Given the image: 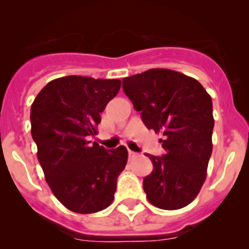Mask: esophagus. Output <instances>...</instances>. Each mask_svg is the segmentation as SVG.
Returning a JSON list of instances; mask_svg holds the SVG:
<instances>
[{"mask_svg": "<svg viewBox=\"0 0 249 249\" xmlns=\"http://www.w3.org/2000/svg\"><path fill=\"white\" fill-rule=\"evenodd\" d=\"M137 155V153L132 152V150H129V158L130 159H132V158H135Z\"/></svg>", "mask_w": 249, "mask_h": 249, "instance_id": "1", "label": "esophagus"}]
</instances>
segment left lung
Masks as SVG:
<instances>
[{"instance_id": "1", "label": "left lung", "mask_w": 249, "mask_h": 249, "mask_svg": "<svg viewBox=\"0 0 249 249\" xmlns=\"http://www.w3.org/2000/svg\"><path fill=\"white\" fill-rule=\"evenodd\" d=\"M123 90L148 129L161 132L165 154H147L153 171L143 179L147 199L161 210H179L199 194L207 176L214 126L212 99L192 77L152 69L123 79Z\"/></svg>"}]
</instances>
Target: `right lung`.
<instances>
[{
    "label": "right lung",
    "mask_w": 249,
    "mask_h": 249,
    "mask_svg": "<svg viewBox=\"0 0 249 249\" xmlns=\"http://www.w3.org/2000/svg\"><path fill=\"white\" fill-rule=\"evenodd\" d=\"M119 79L67 76L49 82L31 106V135L48 185L70 211L82 214L107 208L125 169L124 145L105 149L89 141L100 113L118 94Z\"/></svg>",
    "instance_id": "right-lung-1"
}]
</instances>
